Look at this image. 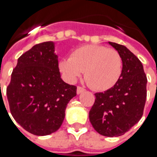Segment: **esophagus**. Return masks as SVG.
Segmentation results:
<instances>
[{"label": "esophagus", "mask_w": 157, "mask_h": 157, "mask_svg": "<svg viewBox=\"0 0 157 157\" xmlns=\"http://www.w3.org/2000/svg\"><path fill=\"white\" fill-rule=\"evenodd\" d=\"M86 91V89L84 87H82V86H77V89H76V92L77 94H81L82 92H84Z\"/></svg>", "instance_id": "esophagus-1"}]
</instances>
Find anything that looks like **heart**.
<instances>
[{
	"label": "heart",
	"mask_w": 157,
	"mask_h": 157,
	"mask_svg": "<svg viewBox=\"0 0 157 157\" xmlns=\"http://www.w3.org/2000/svg\"><path fill=\"white\" fill-rule=\"evenodd\" d=\"M59 67L71 82L85 71V80L90 87L96 91H107L118 82L123 62L115 49L102 45L89 44L75 48L70 58L62 59Z\"/></svg>",
	"instance_id": "heart-1"
}]
</instances>
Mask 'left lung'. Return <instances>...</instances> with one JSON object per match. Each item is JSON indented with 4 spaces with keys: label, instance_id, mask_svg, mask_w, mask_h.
Masks as SVG:
<instances>
[{
    "label": "left lung",
    "instance_id": "left-lung-1",
    "mask_svg": "<svg viewBox=\"0 0 157 157\" xmlns=\"http://www.w3.org/2000/svg\"><path fill=\"white\" fill-rule=\"evenodd\" d=\"M119 53L123 62L118 82L104 92L95 93L89 112L92 127L100 135L117 137L125 134L143 115L147 78L141 62L125 46L109 42Z\"/></svg>",
    "mask_w": 157,
    "mask_h": 157
}]
</instances>
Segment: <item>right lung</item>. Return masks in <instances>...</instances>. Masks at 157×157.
Returning <instances> with one entry per match:
<instances>
[{
  "instance_id": "right-lung-1",
  "label": "right lung",
  "mask_w": 157,
  "mask_h": 157,
  "mask_svg": "<svg viewBox=\"0 0 157 157\" xmlns=\"http://www.w3.org/2000/svg\"><path fill=\"white\" fill-rule=\"evenodd\" d=\"M6 96L12 117L25 130L39 136L58 130L76 86L60 78L53 42L34 45L19 57Z\"/></svg>"
}]
</instances>
